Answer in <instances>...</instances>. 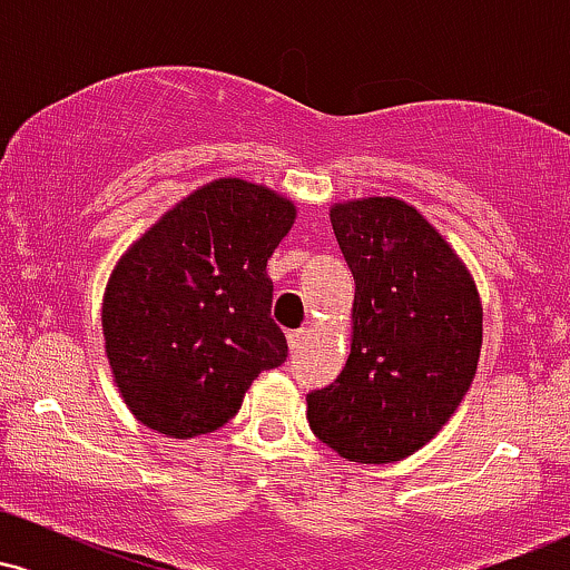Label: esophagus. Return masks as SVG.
Here are the masks:
<instances>
[{
  "label": "esophagus",
  "instance_id": "34e87169",
  "mask_svg": "<svg viewBox=\"0 0 570 570\" xmlns=\"http://www.w3.org/2000/svg\"><path fill=\"white\" fill-rule=\"evenodd\" d=\"M307 335H311V332H307L305 326H303V330L289 332V335H286V343H289L292 351H299V348H303V345L307 343Z\"/></svg>",
  "mask_w": 570,
  "mask_h": 570
}]
</instances>
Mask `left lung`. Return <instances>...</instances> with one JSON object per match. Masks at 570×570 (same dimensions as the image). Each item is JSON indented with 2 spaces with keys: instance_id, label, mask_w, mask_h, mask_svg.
Returning <instances> with one entry per match:
<instances>
[{
  "instance_id": "8db88e82",
  "label": "left lung",
  "mask_w": 570,
  "mask_h": 570,
  "mask_svg": "<svg viewBox=\"0 0 570 570\" xmlns=\"http://www.w3.org/2000/svg\"><path fill=\"white\" fill-rule=\"evenodd\" d=\"M353 273L351 353L307 394L313 434L356 463L402 461L434 440L466 396L482 348L476 284L431 222L399 198L330 208Z\"/></svg>"
}]
</instances>
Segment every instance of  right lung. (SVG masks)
Segmentation results:
<instances>
[{
  "label": "right lung",
  "mask_w": 570,
  "mask_h": 570,
  "mask_svg": "<svg viewBox=\"0 0 570 570\" xmlns=\"http://www.w3.org/2000/svg\"><path fill=\"white\" fill-rule=\"evenodd\" d=\"M297 206L254 181L214 179L128 246L107 281L104 348L136 421L174 436L212 434L263 370L284 364L267 259Z\"/></svg>",
  "instance_id": "obj_1"
}]
</instances>
